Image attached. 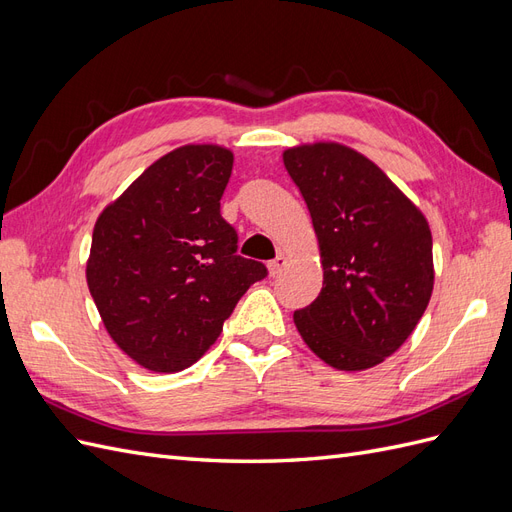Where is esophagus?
I'll return each mask as SVG.
<instances>
[{
    "label": "esophagus",
    "instance_id": "1",
    "mask_svg": "<svg viewBox=\"0 0 512 512\" xmlns=\"http://www.w3.org/2000/svg\"><path fill=\"white\" fill-rule=\"evenodd\" d=\"M286 265H288V258L286 256H277V258H273L269 265H267V269H269V273L275 277V275H280L284 269H286Z\"/></svg>",
    "mask_w": 512,
    "mask_h": 512
}]
</instances>
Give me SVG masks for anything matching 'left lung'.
<instances>
[{"instance_id":"left-lung-1","label":"left lung","mask_w":512,"mask_h":512,"mask_svg":"<svg viewBox=\"0 0 512 512\" xmlns=\"http://www.w3.org/2000/svg\"><path fill=\"white\" fill-rule=\"evenodd\" d=\"M320 250L322 290L294 312L303 342L342 371L376 367L401 348L433 290L423 211L356 149L316 141L284 149Z\"/></svg>"}]
</instances>
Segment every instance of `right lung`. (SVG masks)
<instances>
[{
	"label": "right lung",
	"mask_w": 512,
	"mask_h": 512,
	"mask_svg": "<svg viewBox=\"0 0 512 512\" xmlns=\"http://www.w3.org/2000/svg\"><path fill=\"white\" fill-rule=\"evenodd\" d=\"M235 156L181 145L153 162L98 215L87 286L113 342L158 374L196 363L254 282L262 262L237 254L220 215Z\"/></svg>",
	"instance_id": "obj_1"
}]
</instances>
